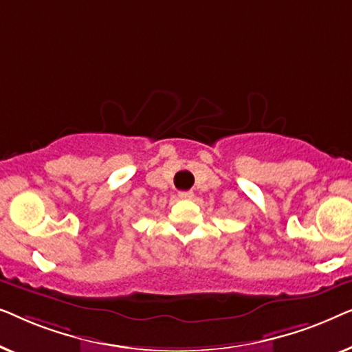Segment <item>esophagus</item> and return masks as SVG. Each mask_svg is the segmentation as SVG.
Here are the masks:
<instances>
[{
    "instance_id": "34e87169",
    "label": "esophagus",
    "mask_w": 352,
    "mask_h": 352,
    "mask_svg": "<svg viewBox=\"0 0 352 352\" xmlns=\"http://www.w3.org/2000/svg\"><path fill=\"white\" fill-rule=\"evenodd\" d=\"M177 197H179V199H182V200H190V199H194V192L182 190V192H179V194H177Z\"/></svg>"
}]
</instances>
